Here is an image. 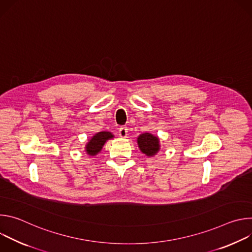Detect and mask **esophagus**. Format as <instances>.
<instances>
[{"mask_svg":"<svg viewBox=\"0 0 252 252\" xmlns=\"http://www.w3.org/2000/svg\"><path fill=\"white\" fill-rule=\"evenodd\" d=\"M119 134H120V136L123 137V138L126 137V135H127V127H125V126L121 127V128L119 129Z\"/></svg>","mask_w":252,"mask_h":252,"instance_id":"esophagus-1","label":"esophagus"}]
</instances>
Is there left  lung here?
Returning a JSON list of instances; mask_svg holds the SVG:
<instances>
[{"label":"left lung","mask_w":252,"mask_h":252,"mask_svg":"<svg viewBox=\"0 0 252 252\" xmlns=\"http://www.w3.org/2000/svg\"><path fill=\"white\" fill-rule=\"evenodd\" d=\"M137 145L141 153L148 157L156 156L160 150L158 137L150 132H143L139 134L137 137Z\"/></svg>","instance_id":"1"}]
</instances>
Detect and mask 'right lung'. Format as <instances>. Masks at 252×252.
<instances>
[{
	"label": "right lung",
	"instance_id": "right-lung-1",
	"mask_svg": "<svg viewBox=\"0 0 252 252\" xmlns=\"http://www.w3.org/2000/svg\"><path fill=\"white\" fill-rule=\"evenodd\" d=\"M114 137V134L110 131H99L95 133L86 145V153L89 156H96L102 149L106 140Z\"/></svg>",
	"mask_w": 252,
	"mask_h": 252
}]
</instances>
